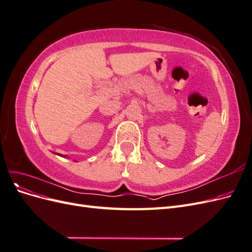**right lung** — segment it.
<instances>
[{
	"label": "right lung",
	"mask_w": 252,
	"mask_h": 252,
	"mask_svg": "<svg viewBox=\"0 0 252 252\" xmlns=\"http://www.w3.org/2000/svg\"><path fill=\"white\" fill-rule=\"evenodd\" d=\"M58 155H59V154H58ZM59 156H61V157H64V158L66 157V156H62V155H59Z\"/></svg>",
	"instance_id": "right-lung-1"
}]
</instances>
